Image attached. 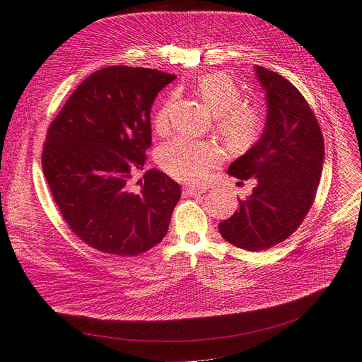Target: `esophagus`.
<instances>
[{"instance_id": "34e87169", "label": "esophagus", "mask_w": 362, "mask_h": 362, "mask_svg": "<svg viewBox=\"0 0 362 362\" xmlns=\"http://www.w3.org/2000/svg\"><path fill=\"white\" fill-rule=\"evenodd\" d=\"M206 192L205 187H197V186H186L183 189V194L187 197H199Z\"/></svg>"}]
</instances>
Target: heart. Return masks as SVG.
Instances as JSON below:
<instances>
[{
    "mask_svg": "<svg viewBox=\"0 0 362 362\" xmlns=\"http://www.w3.org/2000/svg\"><path fill=\"white\" fill-rule=\"evenodd\" d=\"M197 90L204 103L217 116V130L232 145L251 144L261 129L259 112L250 105L240 104V90L226 73H208L197 82ZM175 98L171 97L157 112L156 129L163 132L168 126L170 110ZM221 152L217 146L198 142L186 136H177L164 144L158 151L161 168L182 182H199L208 177L213 167L220 161Z\"/></svg>",
    "mask_w": 362,
    "mask_h": 362,
    "instance_id": "1",
    "label": "heart"
}]
</instances>
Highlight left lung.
Returning <instances> with one entry per match:
<instances>
[{"label": "left lung", "mask_w": 362, "mask_h": 362, "mask_svg": "<svg viewBox=\"0 0 362 362\" xmlns=\"http://www.w3.org/2000/svg\"><path fill=\"white\" fill-rule=\"evenodd\" d=\"M254 70L265 93L267 119L259 139L227 171L258 183L218 230L238 248L257 252L288 239L305 218L322 173L325 141L302 93L276 71L257 64Z\"/></svg>", "instance_id": "1"}]
</instances>
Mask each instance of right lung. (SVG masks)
Listing matches in <instances>:
<instances>
[{
  "instance_id": "add662e5",
  "label": "right lung",
  "mask_w": 362,
  "mask_h": 362,
  "mask_svg": "<svg viewBox=\"0 0 362 362\" xmlns=\"http://www.w3.org/2000/svg\"><path fill=\"white\" fill-rule=\"evenodd\" d=\"M175 74L111 66L92 73L51 123L42 152L54 201L74 235L101 252L135 257L163 240L180 186L156 168L141 189L151 107Z\"/></svg>"
}]
</instances>
